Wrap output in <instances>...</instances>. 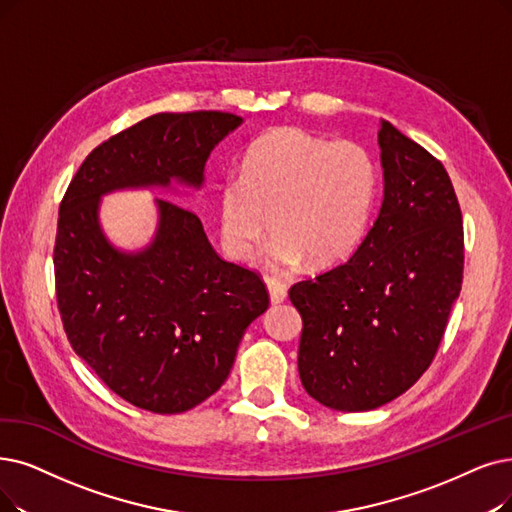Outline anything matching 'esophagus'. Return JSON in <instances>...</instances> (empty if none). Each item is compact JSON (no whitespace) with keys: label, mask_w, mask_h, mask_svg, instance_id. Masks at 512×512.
Wrapping results in <instances>:
<instances>
[{"label":"esophagus","mask_w":512,"mask_h":512,"mask_svg":"<svg viewBox=\"0 0 512 512\" xmlns=\"http://www.w3.org/2000/svg\"><path fill=\"white\" fill-rule=\"evenodd\" d=\"M264 281H267V290H269L273 304H279L288 298V288H285V283H281L279 279H273V277H267Z\"/></svg>","instance_id":"esophagus-1"}]
</instances>
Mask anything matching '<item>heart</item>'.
<instances>
[{
	"label": "heart",
	"mask_w": 512,
	"mask_h": 512,
	"mask_svg": "<svg viewBox=\"0 0 512 512\" xmlns=\"http://www.w3.org/2000/svg\"><path fill=\"white\" fill-rule=\"evenodd\" d=\"M376 187V163L359 142L304 128L271 130L245 153L239 174L222 180V248L248 262L271 227V267L296 269L306 258L319 267L332 264L361 241Z\"/></svg>",
	"instance_id": "1"
}]
</instances>
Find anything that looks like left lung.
<instances>
[{
  "instance_id": "left-lung-1",
  "label": "left lung",
  "mask_w": 512,
  "mask_h": 512,
  "mask_svg": "<svg viewBox=\"0 0 512 512\" xmlns=\"http://www.w3.org/2000/svg\"><path fill=\"white\" fill-rule=\"evenodd\" d=\"M384 197L357 252L294 283L304 391L338 412L397 399L433 363L462 290V212L443 163L380 121Z\"/></svg>"
}]
</instances>
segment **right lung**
I'll list each match as a JSON object with an SVG mask.
<instances>
[{"label": "right lung", "mask_w": 512, "mask_h": 512, "mask_svg": "<svg viewBox=\"0 0 512 512\" xmlns=\"http://www.w3.org/2000/svg\"><path fill=\"white\" fill-rule=\"evenodd\" d=\"M241 124L222 111L151 115L98 145L60 201L54 277L67 338L140 410L180 414L214 395L269 292L258 273L222 260L201 220L168 199H155L147 248L117 250L100 229V197L172 180L199 189L210 153Z\"/></svg>", "instance_id": "right-lung-1"}]
</instances>
